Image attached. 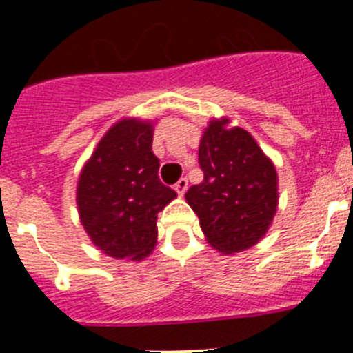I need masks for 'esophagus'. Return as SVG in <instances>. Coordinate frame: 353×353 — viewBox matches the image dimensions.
<instances>
[{"instance_id":"1","label":"esophagus","mask_w":353,"mask_h":353,"mask_svg":"<svg viewBox=\"0 0 353 353\" xmlns=\"http://www.w3.org/2000/svg\"><path fill=\"white\" fill-rule=\"evenodd\" d=\"M187 185H189V182H187V179H180L179 182L174 183V191L179 192V196H183L187 191Z\"/></svg>"}]
</instances>
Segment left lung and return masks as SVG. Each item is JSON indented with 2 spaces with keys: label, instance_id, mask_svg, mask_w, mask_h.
Listing matches in <instances>:
<instances>
[{
  "label": "left lung",
  "instance_id": "1",
  "mask_svg": "<svg viewBox=\"0 0 353 353\" xmlns=\"http://www.w3.org/2000/svg\"><path fill=\"white\" fill-rule=\"evenodd\" d=\"M212 120L199 141L203 182L185 192L208 244L223 254L256 245L277 210V173L248 130Z\"/></svg>",
  "mask_w": 353,
  "mask_h": 353
}]
</instances>
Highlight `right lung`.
I'll list each match as a JSON object with an SVG mask.
<instances>
[{
  "instance_id": "right-lung-1",
  "label": "right lung",
  "mask_w": 353,
  "mask_h": 353,
  "mask_svg": "<svg viewBox=\"0 0 353 353\" xmlns=\"http://www.w3.org/2000/svg\"><path fill=\"white\" fill-rule=\"evenodd\" d=\"M154 125L127 118L114 123L84 164L77 210L97 248L117 260H143L157 242V214L176 198L159 180Z\"/></svg>"
}]
</instances>
